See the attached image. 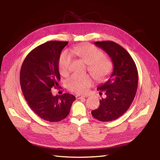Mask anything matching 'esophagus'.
Masks as SVG:
<instances>
[{
	"label": "esophagus",
	"instance_id": "obj_1",
	"mask_svg": "<svg viewBox=\"0 0 160 160\" xmlns=\"http://www.w3.org/2000/svg\"><path fill=\"white\" fill-rule=\"evenodd\" d=\"M75 98H76V99H83V98H84L85 97H83V96H81V95H77L76 96H75Z\"/></svg>",
	"mask_w": 160,
	"mask_h": 160
}]
</instances>
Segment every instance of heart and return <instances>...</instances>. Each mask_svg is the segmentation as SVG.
<instances>
[{"mask_svg": "<svg viewBox=\"0 0 160 160\" xmlns=\"http://www.w3.org/2000/svg\"><path fill=\"white\" fill-rule=\"evenodd\" d=\"M72 55L81 58L88 64V69L93 78L98 81L105 79L113 70V63L104 57L103 52L91 44H83L74 47L71 50L64 51L59 57V70L61 75L69 73ZM91 79L88 75L74 74L66 81V87L76 93H83L91 85Z\"/></svg>", "mask_w": 160, "mask_h": 160, "instance_id": "heart-1", "label": "heart"}]
</instances>
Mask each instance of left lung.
Returning <instances> with one entry per match:
<instances>
[{
    "instance_id": "left-lung-1",
    "label": "left lung",
    "mask_w": 160,
    "mask_h": 160,
    "mask_svg": "<svg viewBox=\"0 0 160 160\" xmlns=\"http://www.w3.org/2000/svg\"><path fill=\"white\" fill-rule=\"evenodd\" d=\"M95 45L110 57L113 71L108 81L98 88L105 97L91 114L100 122H111L123 115L132 103L138 89V69L129 52L116 42L107 41Z\"/></svg>"
}]
</instances>
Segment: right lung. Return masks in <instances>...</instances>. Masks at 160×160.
Segmentation results:
<instances>
[{
  "instance_id": "obj_1",
  "label": "right lung",
  "mask_w": 160,
  "mask_h": 160,
  "mask_svg": "<svg viewBox=\"0 0 160 160\" xmlns=\"http://www.w3.org/2000/svg\"><path fill=\"white\" fill-rule=\"evenodd\" d=\"M67 41L46 42L32 50L24 60L20 72V83L25 99L38 117L58 122L69 115L73 95H52L61 79L59 60Z\"/></svg>"
}]
</instances>
